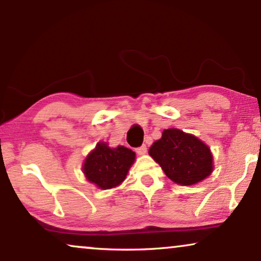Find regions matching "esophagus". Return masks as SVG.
<instances>
[{
  "label": "esophagus",
  "instance_id": "esophagus-1",
  "mask_svg": "<svg viewBox=\"0 0 261 261\" xmlns=\"http://www.w3.org/2000/svg\"><path fill=\"white\" fill-rule=\"evenodd\" d=\"M146 152H147V147H146V145H142V146H140V147L137 148V153L140 155L146 154Z\"/></svg>",
  "mask_w": 261,
  "mask_h": 261
}]
</instances>
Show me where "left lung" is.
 I'll use <instances>...</instances> for the list:
<instances>
[{
  "mask_svg": "<svg viewBox=\"0 0 261 261\" xmlns=\"http://www.w3.org/2000/svg\"><path fill=\"white\" fill-rule=\"evenodd\" d=\"M148 154L171 180L180 185L199 183L210 176L214 167L208 146L177 128L164 130L162 138L149 147Z\"/></svg>",
  "mask_w": 261,
  "mask_h": 261,
  "instance_id": "obj_1",
  "label": "left lung"
}]
</instances>
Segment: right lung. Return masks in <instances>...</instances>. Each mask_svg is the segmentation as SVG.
<instances>
[{"label":"right lung","instance_id":"right-lung-1","mask_svg":"<svg viewBox=\"0 0 261 261\" xmlns=\"http://www.w3.org/2000/svg\"><path fill=\"white\" fill-rule=\"evenodd\" d=\"M134 160L132 149L123 146L110 148L107 142H98L85 158L83 171L90 183L107 190L122 183Z\"/></svg>","mask_w":261,"mask_h":261}]
</instances>
